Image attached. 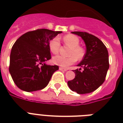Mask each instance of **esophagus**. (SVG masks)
I'll use <instances>...</instances> for the list:
<instances>
[{
	"instance_id": "34e87169",
	"label": "esophagus",
	"mask_w": 123,
	"mask_h": 123,
	"mask_svg": "<svg viewBox=\"0 0 123 123\" xmlns=\"http://www.w3.org/2000/svg\"><path fill=\"white\" fill-rule=\"evenodd\" d=\"M59 70H62V71H67V69H65V68H62V67H60V68H59Z\"/></svg>"
}]
</instances>
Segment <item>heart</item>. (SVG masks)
I'll return each instance as SVG.
<instances>
[{"mask_svg": "<svg viewBox=\"0 0 123 123\" xmlns=\"http://www.w3.org/2000/svg\"><path fill=\"white\" fill-rule=\"evenodd\" d=\"M64 44L70 47L68 51V57H63L62 56H56L53 58L54 64L66 68L74 64L76 60H81L85 56V49L81 46H80V40L76 36L74 35H65L63 38ZM61 47V44L58 38L55 37L50 41L49 43V48L50 51L54 55L59 53Z\"/></svg>", "mask_w": 123, "mask_h": 123, "instance_id": "1", "label": "heart"}]
</instances>
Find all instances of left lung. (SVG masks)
Listing matches in <instances>:
<instances>
[{
  "mask_svg": "<svg viewBox=\"0 0 123 123\" xmlns=\"http://www.w3.org/2000/svg\"><path fill=\"white\" fill-rule=\"evenodd\" d=\"M72 33L81 37L86 45V53L78 66L81 68L73 70L75 78L68 81L69 88L78 94H88L99 88L105 80L109 68L108 53L106 46L98 37L86 32Z\"/></svg>",
  "mask_w": 123,
  "mask_h": 123,
  "instance_id": "8db88e82",
  "label": "left lung"
}]
</instances>
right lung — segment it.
I'll list each match as a JSON object with an SVG mask.
<instances>
[{
  "label": "right lung",
  "mask_w": 123,
  "mask_h": 123,
  "mask_svg": "<svg viewBox=\"0 0 123 123\" xmlns=\"http://www.w3.org/2000/svg\"><path fill=\"white\" fill-rule=\"evenodd\" d=\"M62 31L38 29L17 39L12 47L9 70L13 81L26 92L42 90L48 85L58 65H47L51 58L49 42Z\"/></svg>",
  "instance_id": "obj_1"
}]
</instances>
